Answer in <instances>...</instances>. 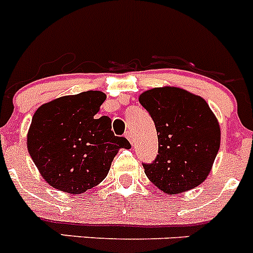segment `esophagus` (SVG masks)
<instances>
[{
    "instance_id": "1",
    "label": "esophagus",
    "mask_w": 253,
    "mask_h": 253,
    "mask_svg": "<svg viewBox=\"0 0 253 253\" xmlns=\"http://www.w3.org/2000/svg\"><path fill=\"white\" fill-rule=\"evenodd\" d=\"M125 137L128 138L129 142H130L131 144H133V142H134V135H133V133H131V131H126V133H125Z\"/></svg>"
}]
</instances>
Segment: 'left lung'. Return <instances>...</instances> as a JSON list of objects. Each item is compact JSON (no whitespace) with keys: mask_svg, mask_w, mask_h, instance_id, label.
<instances>
[{"mask_svg":"<svg viewBox=\"0 0 253 253\" xmlns=\"http://www.w3.org/2000/svg\"><path fill=\"white\" fill-rule=\"evenodd\" d=\"M153 119L158 154L143 163L147 177L169 195L199 186L220 146V126L203 97L178 87H157L139 96Z\"/></svg>","mask_w":253,"mask_h":253,"instance_id":"8db88e82","label":"left lung"}]
</instances>
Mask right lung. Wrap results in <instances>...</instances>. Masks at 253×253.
I'll return each instance as SVG.
<instances>
[{
    "label": "right lung",
    "instance_id": "right-lung-1",
    "mask_svg": "<svg viewBox=\"0 0 253 253\" xmlns=\"http://www.w3.org/2000/svg\"><path fill=\"white\" fill-rule=\"evenodd\" d=\"M106 99L101 91L63 96L35 111L28 133V151L40 175L54 189L82 194L107 176L120 148H130L111 130V119L100 116Z\"/></svg>",
    "mask_w": 253,
    "mask_h": 253
}]
</instances>
